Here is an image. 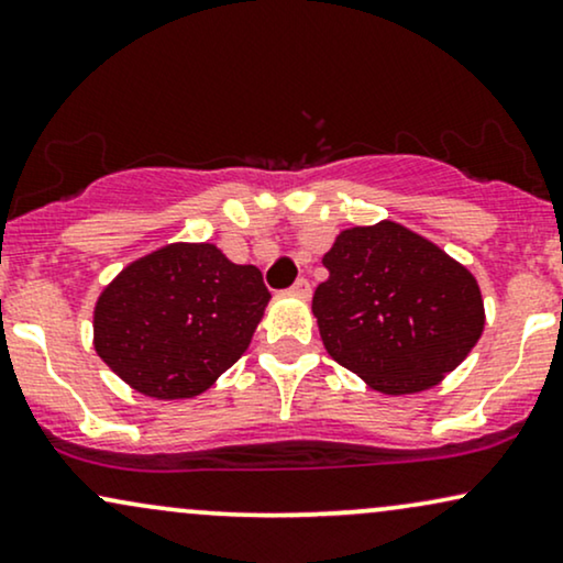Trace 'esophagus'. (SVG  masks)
Instances as JSON below:
<instances>
[{
  "label": "esophagus",
  "instance_id": "1",
  "mask_svg": "<svg viewBox=\"0 0 563 563\" xmlns=\"http://www.w3.org/2000/svg\"><path fill=\"white\" fill-rule=\"evenodd\" d=\"M289 292H292L295 297H302V300H308V297H310V282L308 279H297Z\"/></svg>",
  "mask_w": 563,
  "mask_h": 563
}]
</instances>
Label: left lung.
Wrapping results in <instances>:
<instances>
[{"label":"left lung","instance_id":"obj_1","mask_svg":"<svg viewBox=\"0 0 563 563\" xmlns=\"http://www.w3.org/2000/svg\"><path fill=\"white\" fill-rule=\"evenodd\" d=\"M323 266L313 313L325 350L376 391L435 386L483 334L475 276L394 221L346 229Z\"/></svg>","mask_w":563,"mask_h":563}]
</instances>
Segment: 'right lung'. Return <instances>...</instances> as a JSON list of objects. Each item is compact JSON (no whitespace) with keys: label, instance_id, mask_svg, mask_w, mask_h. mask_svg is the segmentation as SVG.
Returning a JSON list of instances; mask_svg holds the SVG:
<instances>
[{"label":"right lung","instance_id":"right-lung-1","mask_svg":"<svg viewBox=\"0 0 563 563\" xmlns=\"http://www.w3.org/2000/svg\"><path fill=\"white\" fill-rule=\"evenodd\" d=\"M268 300L255 266H238L208 242L169 245L103 289L93 344L141 394L198 397L247 350Z\"/></svg>","mask_w":563,"mask_h":563}]
</instances>
